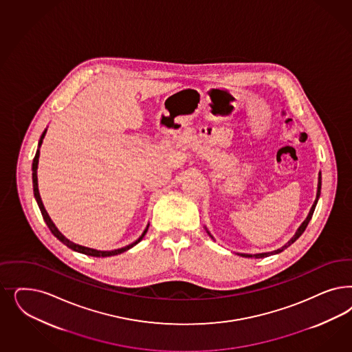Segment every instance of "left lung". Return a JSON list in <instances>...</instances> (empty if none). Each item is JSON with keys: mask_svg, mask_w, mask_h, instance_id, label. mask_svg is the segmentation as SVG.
<instances>
[{"mask_svg": "<svg viewBox=\"0 0 352 352\" xmlns=\"http://www.w3.org/2000/svg\"><path fill=\"white\" fill-rule=\"evenodd\" d=\"M320 192H321V173H318V194H316V201H315V204L312 206V208H311V211H309V214L307 216L306 220L303 221V224L299 227V229L296 230V233L294 234V237L290 239L285 246H283L281 249L274 250L272 252H263V254H255V255H251V254H239L241 256H243V258H256V259H259V258H265V256H270V255H273V254H278V252H281V251H284L286 248H289L292 243H294L296 239H299L300 236H302V233L306 230L307 226H308V223H309V220H311V217L314 215V211H315V207H316V204H318V197H320ZM210 234V233H208ZM212 237V236H211Z\"/></svg>", "mask_w": 352, "mask_h": 352, "instance_id": "obj_1", "label": "left lung"}]
</instances>
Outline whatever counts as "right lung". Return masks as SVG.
<instances>
[{
    "label": "right lung",
    "instance_id": "1",
    "mask_svg": "<svg viewBox=\"0 0 352 352\" xmlns=\"http://www.w3.org/2000/svg\"><path fill=\"white\" fill-rule=\"evenodd\" d=\"M45 133L46 129L43 132L41 138H40V141H38V148H37V151H36L34 163H32V182H34V198H36V201H37V204H38L40 211H41V215L44 217L46 226L49 227L50 232H52L62 243H65L67 248H69V249L74 250V251H78V252H81V254H85V255H89V256H100V258H101V256H103V258H104V256H113V255L122 254V252H124L126 250L133 248L141 239H144V236H145L146 232H148V226L146 227V229L144 230L142 236L137 239V241H135L133 243H131V245H128V246H125V248H122V249L113 250V251H98V250L89 249V248H85V246H80V245H76V243H74V242H71L69 239H66V237L58 230L57 227L54 226V223L52 221V219L49 217L47 212H46L45 207H44V204H43L41 197H40V193H38V185H37V164H38V157H40V146H41V144H43V138L45 137Z\"/></svg>",
    "mask_w": 352,
    "mask_h": 352
}]
</instances>
